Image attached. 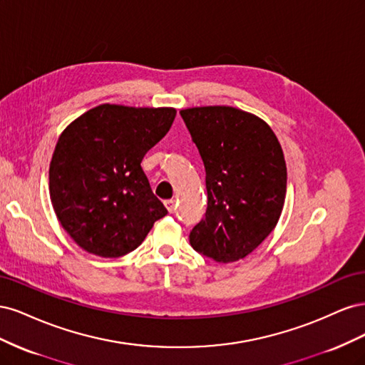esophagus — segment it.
Wrapping results in <instances>:
<instances>
[{
  "instance_id": "obj_1",
  "label": "esophagus",
  "mask_w": 365,
  "mask_h": 365,
  "mask_svg": "<svg viewBox=\"0 0 365 365\" xmlns=\"http://www.w3.org/2000/svg\"><path fill=\"white\" fill-rule=\"evenodd\" d=\"M164 205H165V208H168L169 213H173V212H175V200L164 201Z\"/></svg>"
}]
</instances>
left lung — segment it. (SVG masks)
Here are the masks:
<instances>
[{"label": "left lung", "mask_w": 365, "mask_h": 365, "mask_svg": "<svg viewBox=\"0 0 365 365\" xmlns=\"http://www.w3.org/2000/svg\"><path fill=\"white\" fill-rule=\"evenodd\" d=\"M205 168L207 212L190 245L216 262H236L256 250L279 222L286 163L272 129L231 106L180 113Z\"/></svg>", "instance_id": "obj_1"}]
</instances>
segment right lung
I'll list each match as a JSON object with an SVG mask.
<instances>
[{
  "label": "right lung",
  "instance_id": "obj_1",
  "mask_svg": "<svg viewBox=\"0 0 365 365\" xmlns=\"http://www.w3.org/2000/svg\"><path fill=\"white\" fill-rule=\"evenodd\" d=\"M173 108L101 105L65 129L50 163V197L77 245L101 257L134 251L168 210L141 169Z\"/></svg>",
  "mask_w": 365,
  "mask_h": 365
}]
</instances>
